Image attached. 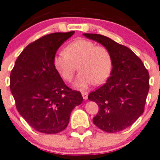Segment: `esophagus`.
<instances>
[{"instance_id": "34e87169", "label": "esophagus", "mask_w": 160, "mask_h": 160, "mask_svg": "<svg viewBox=\"0 0 160 160\" xmlns=\"http://www.w3.org/2000/svg\"><path fill=\"white\" fill-rule=\"evenodd\" d=\"M81 93H82V96H83V99H84V100L88 99V92H87V91H82Z\"/></svg>"}]
</instances>
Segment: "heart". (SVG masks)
Wrapping results in <instances>:
<instances>
[{"mask_svg":"<svg viewBox=\"0 0 160 160\" xmlns=\"http://www.w3.org/2000/svg\"><path fill=\"white\" fill-rule=\"evenodd\" d=\"M79 64L80 72L75 85L86 88L92 83H104L111 73L112 58L109 50L93 42L79 38L70 42L66 50H60L54 58V65L62 78L70 81Z\"/></svg>","mask_w":160,"mask_h":160,"instance_id":"1","label":"heart"}]
</instances>
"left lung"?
Segmentation results:
<instances>
[{
    "instance_id": "obj_1",
    "label": "left lung",
    "mask_w": 160,
    "mask_h": 160,
    "mask_svg": "<svg viewBox=\"0 0 160 160\" xmlns=\"http://www.w3.org/2000/svg\"><path fill=\"white\" fill-rule=\"evenodd\" d=\"M83 35L107 48L112 58L111 77L88 95V99L99 108L93 124L109 133L125 129L144 112L149 90V72L141 59L126 46L99 34Z\"/></svg>"
}]
</instances>
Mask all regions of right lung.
I'll return each mask as SVG.
<instances>
[{"instance_id": "obj_1", "label": "right lung", "mask_w": 160, "mask_h": 160, "mask_svg": "<svg viewBox=\"0 0 160 160\" xmlns=\"http://www.w3.org/2000/svg\"><path fill=\"white\" fill-rule=\"evenodd\" d=\"M75 32H56L30 43L17 58L10 75L16 108L38 132L56 134L65 129L72 109L80 105V91L65 84L54 65L59 46Z\"/></svg>"}]
</instances>
